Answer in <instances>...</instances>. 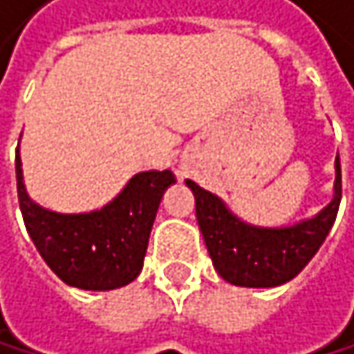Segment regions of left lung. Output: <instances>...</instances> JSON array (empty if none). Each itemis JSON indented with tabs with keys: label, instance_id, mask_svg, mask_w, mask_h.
<instances>
[{
	"label": "left lung",
	"instance_id": "8db88e82",
	"mask_svg": "<svg viewBox=\"0 0 354 354\" xmlns=\"http://www.w3.org/2000/svg\"><path fill=\"white\" fill-rule=\"evenodd\" d=\"M187 187L195 195L199 231L221 278L236 287L266 289L295 278L325 242L342 199V171L335 159L333 199L317 216L274 229L240 221L223 199L193 180Z\"/></svg>",
	"mask_w": 354,
	"mask_h": 354
}]
</instances>
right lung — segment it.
<instances>
[{"instance_id":"add662e5","label":"right lung","mask_w":354,"mask_h":354,"mask_svg":"<svg viewBox=\"0 0 354 354\" xmlns=\"http://www.w3.org/2000/svg\"><path fill=\"white\" fill-rule=\"evenodd\" d=\"M174 183L169 169L140 171L102 210L61 214L31 201L17 148V191L27 234L46 266L84 291H110L138 278L161 197Z\"/></svg>"}]
</instances>
